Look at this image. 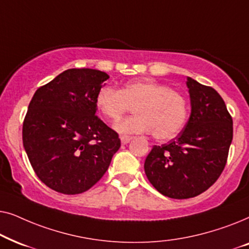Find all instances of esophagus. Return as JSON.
Here are the masks:
<instances>
[{"instance_id": "obj_1", "label": "esophagus", "mask_w": 249, "mask_h": 249, "mask_svg": "<svg viewBox=\"0 0 249 249\" xmlns=\"http://www.w3.org/2000/svg\"><path fill=\"white\" fill-rule=\"evenodd\" d=\"M120 139H121V144L125 145V144H128V142H130L132 138L130 137V136H121Z\"/></svg>"}]
</instances>
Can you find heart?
Returning a JSON list of instances; mask_svg holds the SVG:
<instances>
[{
	"label": "heart",
	"instance_id": "heart-1",
	"mask_svg": "<svg viewBox=\"0 0 249 249\" xmlns=\"http://www.w3.org/2000/svg\"><path fill=\"white\" fill-rule=\"evenodd\" d=\"M134 107L136 115L115 124L120 134H147L165 141L176 137L185 127L189 103L185 95L154 79L129 81L120 90L102 87L95 97V105L104 118L118 121Z\"/></svg>",
	"mask_w": 249,
	"mask_h": 249
}]
</instances>
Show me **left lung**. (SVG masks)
<instances>
[{
	"instance_id": "8db88e82",
	"label": "left lung",
	"mask_w": 249,
	"mask_h": 249,
	"mask_svg": "<svg viewBox=\"0 0 249 249\" xmlns=\"http://www.w3.org/2000/svg\"><path fill=\"white\" fill-rule=\"evenodd\" d=\"M190 117L168 144L154 146L145 160V173L154 188L170 198L195 197L216 181L232 142V118L219 93L193 78L186 81Z\"/></svg>"
}]
</instances>
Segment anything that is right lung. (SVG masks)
Here are the masks:
<instances>
[{
	"label": "right lung",
	"mask_w": 249,
	"mask_h": 249,
	"mask_svg": "<svg viewBox=\"0 0 249 249\" xmlns=\"http://www.w3.org/2000/svg\"><path fill=\"white\" fill-rule=\"evenodd\" d=\"M110 76L96 69H68L34 94L22 125L23 147L37 177L67 195L100 180L120 139L96 115L95 97Z\"/></svg>",
	"instance_id": "1"
}]
</instances>
